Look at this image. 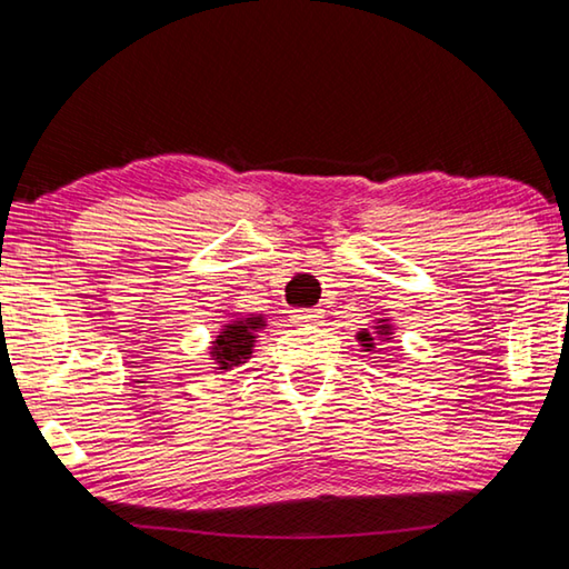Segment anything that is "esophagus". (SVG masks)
<instances>
[{
    "mask_svg": "<svg viewBox=\"0 0 569 569\" xmlns=\"http://www.w3.org/2000/svg\"><path fill=\"white\" fill-rule=\"evenodd\" d=\"M322 317V310L317 307H302V310H292V322L297 325H317Z\"/></svg>",
    "mask_w": 569,
    "mask_h": 569,
    "instance_id": "obj_1",
    "label": "esophagus"
}]
</instances>
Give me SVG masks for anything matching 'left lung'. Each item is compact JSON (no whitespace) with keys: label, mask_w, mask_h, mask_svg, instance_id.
<instances>
[{"label":"left lung","mask_w":569,"mask_h":569,"mask_svg":"<svg viewBox=\"0 0 569 569\" xmlns=\"http://www.w3.org/2000/svg\"><path fill=\"white\" fill-rule=\"evenodd\" d=\"M375 330H377V335L382 337V342H385V340H392V337H390V335H392V332H390V325H387L385 320L377 322ZM357 340H360L362 347H367V350H372V347H375V340H372L370 332H360V335H357Z\"/></svg>","instance_id":"left-lung-1"}]
</instances>
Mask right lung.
<instances>
[{
	"mask_svg": "<svg viewBox=\"0 0 569 569\" xmlns=\"http://www.w3.org/2000/svg\"><path fill=\"white\" fill-rule=\"evenodd\" d=\"M264 327L262 317H247V320H237L227 325L222 332L217 335L212 342V360L219 365V370H229V367L242 365L254 347V332Z\"/></svg>",
	"mask_w": 569,
	"mask_h": 569,
	"instance_id": "right-lung-1",
	"label": "right lung"
}]
</instances>
